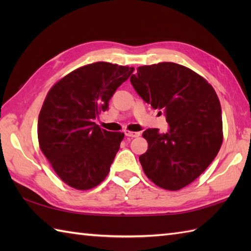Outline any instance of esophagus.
I'll return each instance as SVG.
<instances>
[{
	"label": "esophagus",
	"instance_id": "esophagus-1",
	"mask_svg": "<svg viewBox=\"0 0 251 251\" xmlns=\"http://www.w3.org/2000/svg\"><path fill=\"white\" fill-rule=\"evenodd\" d=\"M124 134L127 137H131V138H136V137H139L140 136V132H137V131H130L128 129H125L124 130Z\"/></svg>",
	"mask_w": 251,
	"mask_h": 251
}]
</instances>
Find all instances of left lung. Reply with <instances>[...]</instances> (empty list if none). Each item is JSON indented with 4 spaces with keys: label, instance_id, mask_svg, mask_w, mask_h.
<instances>
[{
    "label": "left lung",
    "instance_id": "1",
    "mask_svg": "<svg viewBox=\"0 0 251 251\" xmlns=\"http://www.w3.org/2000/svg\"><path fill=\"white\" fill-rule=\"evenodd\" d=\"M130 82L153 109L164 110L168 130L143 131L148 150L139 156L154 184L177 191L199 178L219 152L222 116L219 98L206 79L174 62L142 66Z\"/></svg>",
    "mask_w": 251,
    "mask_h": 251
}]
</instances>
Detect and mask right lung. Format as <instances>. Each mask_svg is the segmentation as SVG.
<instances>
[{
    "label": "right lung",
    "instance_id": "1",
    "mask_svg": "<svg viewBox=\"0 0 251 251\" xmlns=\"http://www.w3.org/2000/svg\"><path fill=\"white\" fill-rule=\"evenodd\" d=\"M134 70L90 63L67 74L47 93L37 121L40 149L71 188L93 189L108 176L124 134L101 129L94 120Z\"/></svg>",
    "mask_w": 251,
    "mask_h": 251
}]
</instances>
